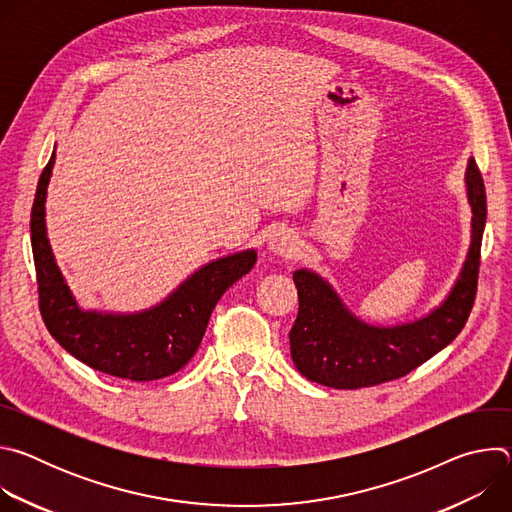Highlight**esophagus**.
Wrapping results in <instances>:
<instances>
[{
  "label": "esophagus",
  "instance_id": "esophagus-1",
  "mask_svg": "<svg viewBox=\"0 0 512 512\" xmlns=\"http://www.w3.org/2000/svg\"><path fill=\"white\" fill-rule=\"evenodd\" d=\"M269 251L273 255H279V257H296L300 253V239L291 233V231H285V229H279L275 231L271 237H269Z\"/></svg>",
  "mask_w": 512,
  "mask_h": 512
}]
</instances>
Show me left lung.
<instances>
[{
	"instance_id": "obj_1",
	"label": "left lung",
	"mask_w": 512,
	"mask_h": 512,
	"mask_svg": "<svg viewBox=\"0 0 512 512\" xmlns=\"http://www.w3.org/2000/svg\"><path fill=\"white\" fill-rule=\"evenodd\" d=\"M472 206V241L462 271L446 300L427 316L395 326H377L354 316L336 289L316 271L298 269L300 310L289 330L296 369L332 389H360L405 377L446 348L464 328L476 298L480 245L486 225V192L474 162L466 168Z\"/></svg>"
}]
</instances>
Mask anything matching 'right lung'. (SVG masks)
Masks as SVG:
<instances>
[{"label": "right lung", "instance_id": "right-lung-1", "mask_svg": "<svg viewBox=\"0 0 512 512\" xmlns=\"http://www.w3.org/2000/svg\"><path fill=\"white\" fill-rule=\"evenodd\" d=\"M54 158L52 152L38 180L30 218L40 314L48 332L66 352L111 377L145 383L178 373L196 354L216 302L253 269L257 251H239L202 265L154 308L133 314L85 310L66 285L46 235V192Z\"/></svg>", "mask_w": 512, "mask_h": 512}]
</instances>
